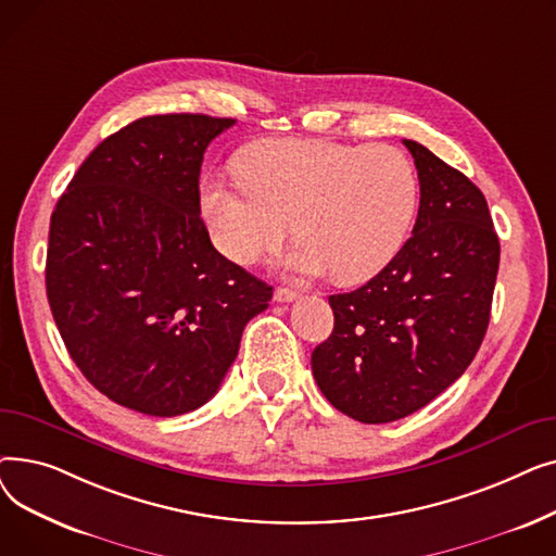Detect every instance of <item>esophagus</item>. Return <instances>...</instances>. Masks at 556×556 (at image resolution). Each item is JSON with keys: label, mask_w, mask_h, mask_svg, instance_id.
<instances>
[{"label": "esophagus", "mask_w": 556, "mask_h": 556, "mask_svg": "<svg viewBox=\"0 0 556 556\" xmlns=\"http://www.w3.org/2000/svg\"><path fill=\"white\" fill-rule=\"evenodd\" d=\"M293 300H298V290H293V288H281V286L275 290V302L286 304V302H293Z\"/></svg>", "instance_id": "obj_1"}]
</instances>
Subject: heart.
<instances>
[{
	"label": "heart",
	"mask_w": 556,
	"mask_h": 556,
	"mask_svg": "<svg viewBox=\"0 0 556 556\" xmlns=\"http://www.w3.org/2000/svg\"><path fill=\"white\" fill-rule=\"evenodd\" d=\"M239 168L237 180L212 173L202 182L214 243L239 266L279 250L295 223L302 243L286 261L290 273L365 281L399 254L417 216V170L394 146L268 139Z\"/></svg>",
	"instance_id": "heart-1"
}]
</instances>
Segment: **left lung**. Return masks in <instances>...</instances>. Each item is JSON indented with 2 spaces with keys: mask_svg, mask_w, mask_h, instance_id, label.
I'll use <instances>...</instances> for the list:
<instances>
[{
  "mask_svg": "<svg viewBox=\"0 0 556 556\" xmlns=\"http://www.w3.org/2000/svg\"><path fill=\"white\" fill-rule=\"evenodd\" d=\"M403 143L421 189L413 237L365 286L329 298L333 331L311 356L317 388L363 424L417 413L471 365L501 263L482 191L426 146Z\"/></svg>",
  "mask_w": 556,
  "mask_h": 556,
  "instance_id": "obj_1",
  "label": "left lung"
}]
</instances>
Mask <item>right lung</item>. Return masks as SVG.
Listing matches in <instances>:
<instances>
[{"instance_id":"1","label":"right lung","mask_w":556,"mask_h":556,"mask_svg":"<svg viewBox=\"0 0 556 556\" xmlns=\"http://www.w3.org/2000/svg\"><path fill=\"white\" fill-rule=\"evenodd\" d=\"M233 119L143 116L103 139L55 202L47 298L83 376L151 417L207 403L273 286L225 258L200 218V166Z\"/></svg>"}]
</instances>
